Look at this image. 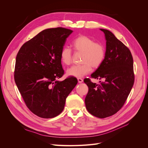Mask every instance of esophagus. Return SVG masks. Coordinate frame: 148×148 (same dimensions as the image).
Wrapping results in <instances>:
<instances>
[{"instance_id":"1","label":"esophagus","mask_w":148,"mask_h":148,"mask_svg":"<svg viewBox=\"0 0 148 148\" xmlns=\"http://www.w3.org/2000/svg\"><path fill=\"white\" fill-rule=\"evenodd\" d=\"M83 82V79L82 78H78V82L79 83H82Z\"/></svg>"}]
</instances>
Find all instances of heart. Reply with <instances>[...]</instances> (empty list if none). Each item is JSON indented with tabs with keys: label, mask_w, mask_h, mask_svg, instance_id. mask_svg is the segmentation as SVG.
<instances>
[{
	"label": "heart",
	"mask_w": 148,
	"mask_h": 148,
	"mask_svg": "<svg viewBox=\"0 0 148 148\" xmlns=\"http://www.w3.org/2000/svg\"><path fill=\"white\" fill-rule=\"evenodd\" d=\"M71 46L77 52H83L81 65H73L66 71L69 76L82 78L88 75L93 68H97L104 62L106 56V49L101 42L85 35H80L71 42ZM62 63L69 65L71 63L72 54L70 49L67 47L62 48L60 53Z\"/></svg>",
	"instance_id": "obj_1"
}]
</instances>
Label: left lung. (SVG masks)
<instances>
[{
	"label": "left lung",
	"mask_w": 148,
	"mask_h": 148,
	"mask_svg": "<svg viewBox=\"0 0 148 148\" xmlns=\"http://www.w3.org/2000/svg\"><path fill=\"white\" fill-rule=\"evenodd\" d=\"M100 29L106 40V56L91 77L104 81L97 84L89 78L84 79L89 89L84 102L89 113L103 119L113 115L123 107L133 86L135 75L129 49L110 31Z\"/></svg>",
	"instance_id": "8db88e82"
}]
</instances>
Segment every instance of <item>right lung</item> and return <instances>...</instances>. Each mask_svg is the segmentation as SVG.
Returning <instances> with one entry per match:
<instances>
[{
	"label": "right lung",
	"mask_w": 148,
	"mask_h": 148,
	"mask_svg": "<svg viewBox=\"0 0 148 148\" xmlns=\"http://www.w3.org/2000/svg\"><path fill=\"white\" fill-rule=\"evenodd\" d=\"M72 32L61 27L44 29L26 42L16 55L15 83L26 106L39 117L59 115L78 83L74 77L57 80L64 74L60 51Z\"/></svg>",
	"instance_id": "obj_1"
}]
</instances>
